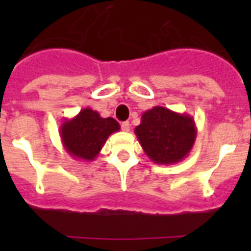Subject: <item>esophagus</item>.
Returning <instances> with one entry per match:
<instances>
[{"label": "esophagus", "mask_w": 251, "mask_h": 251, "mask_svg": "<svg viewBox=\"0 0 251 251\" xmlns=\"http://www.w3.org/2000/svg\"><path fill=\"white\" fill-rule=\"evenodd\" d=\"M129 129H130L129 122H123V123H122V130H124V132H129Z\"/></svg>", "instance_id": "1"}]
</instances>
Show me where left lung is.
Returning a JSON list of instances; mask_svg holds the SVG:
<instances>
[{
    "mask_svg": "<svg viewBox=\"0 0 251 251\" xmlns=\"http://www.w3.org/2000/svg\"><path fill=\"white\" fill-rule=\"evenodd\" d=\"M134 133L148 158L158 165H175L191 152L197 128L186 113L157 105L142 114Z\"/></svg>",
    "mask_w": 251,
    "mask_h": 251,
    "instance_id": "8db88e82",
    "label": "left lung"
}]
</instances>
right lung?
Wrapping results in <instances>:
<instances>
[{
  "label": "right lung",
  "mask_w": 251,
  "mask_h": 251,
  "mask_svg": "<svg viewBox=\"0 0 251 251\" xmlns=\"http://www.w3.org/2000/svg\"><path fill=\"white\" fill-rule=\"evenodd\" d=\"M121 126L114 118H103L92 108H84L60 126V138L66 152L76 159L90 162L98 157L108 137Z\"/></svg>",
  "instance_id": "obj_1"
}]
</instances>
